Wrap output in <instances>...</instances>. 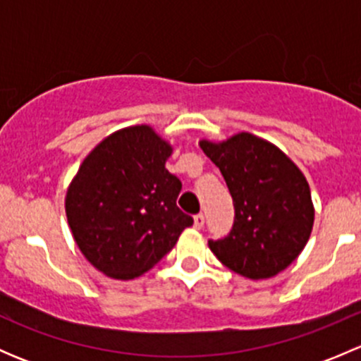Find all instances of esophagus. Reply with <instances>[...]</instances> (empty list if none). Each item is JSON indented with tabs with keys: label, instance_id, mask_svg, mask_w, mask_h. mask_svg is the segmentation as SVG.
<instances>
[{
	"label": "esophagus",
	"instance_id": "esophagus-1",
	"mask_svg": "<svg viewBox=\"0 0 361 361\" xmlns=\"http://www.w3.org/2000/svg\"><path fill=\"white\" fill-rule=\"evenodd\" d=\"M202 225H204V214H195L194 216V228H202Z\"/></svg>",
	"mask_w": 361,
	"mask_h": 361
}]
</instances>
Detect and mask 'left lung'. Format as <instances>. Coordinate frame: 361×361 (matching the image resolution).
I'll use <instances>...</instances> for the list:
<instances>
[{
  "label": "left lung",
  "mask_w": 361,
  "mask_h": 361,
  "mask_svg": "<svg viewBox=\"0 0 361 361\" xmlns=\"http://www.w3.org/2000/svg\"><path fill=\"white\" fill-rule=\"evenodd\" d=\"M199 147L220 169L235 209L231 234L209 250L231 271L269 279L285 271L311 238L314 206L302 171L267 140L239 133Z\"/></svg>",
  "instance_id": "8db88e82"
}]
</instances>
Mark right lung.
<instances>
[{
    "label": "right lung",
    "instance_id": "obj_1",
    "mask_svg": "<svg viewBox=\"0 0 361 361\" xmlns=\"http://www.w3.org/2000/svg\"><path fill=\"white\" fill-rule=\"evenodd\" d=\"M173 147L150 126L104 137L69 183L64 207L83 257L113 279L150 271L194 224L176 206L181 181L166 169Z\"/></svg>",
    "mask_w": 361,
    "mask_h": 361
}]
</instances>
